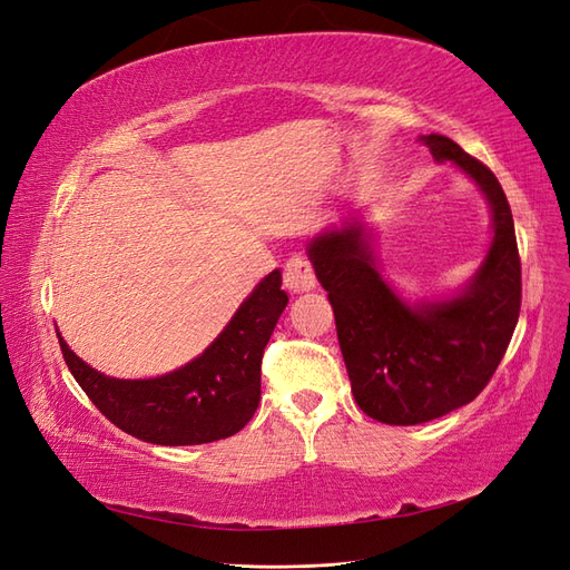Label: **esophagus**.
Masks as SVG:
<instances>
[{"mask_svg": "<svg viewBox=\"0 0 570 570\" xmlns=\"http://www.w3.org/2000/svg\"><path fill=\"white\" fill-rule=\"evenodd\" d=\"M283 285L295 292V295H299V292H308L316 287V273H314V266L306 262V258L302 256H295L289 258V262L285 264L283 268Z\"/></svg>", "mask_w": 570, "mask_h": 570, "instance_id": "esophagus-1", "label": "esophagus"}]
</instances>
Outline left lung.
I'll use <instances>...</instances> for the list:
<instances>
[{
  "instance_id": "obj_1",
  "label": "left lung",
  "mask_w": 570,
  "mask_h": 570,
  "mask_svg": "<svg viewBox=\"0 0 570 570\" xmlns=\"http://www.w3.org/2000/svg\"><path fill=\"white\" fill-rule=\"evenodd\" d=\"M421 140L438 161H454L473 178L492 209V247L461 295L404 304L377 273L368 235L354 216L308 245L333 304L354 400L387 425H419L473 402L507 354L521 314V256L502 185L450 137Z\"/></svg>"
}]
</instances>
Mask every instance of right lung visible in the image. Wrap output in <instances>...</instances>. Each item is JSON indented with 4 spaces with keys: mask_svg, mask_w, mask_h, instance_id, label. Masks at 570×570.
Wrapping results in <instances>:
<instances>
[{
    "mask_svg": "<svg viewBox=\"0 0 570 570\" xmlns=\"http://www.w3.org/2000/svg\"><path fill=\"white\" fill-rule=\"evenodd\" d=\"M281 271L268 273L202 356L151 381H118L61 354L90 402L124 433L166 446L204 444L243 430L262 400V358L287 306Z\"/></svg>",
    "mask_w": 570,
    "mask_h": 570,
    "instance_id": "right-lung-1",
    "label": "right lung"
}]
</instances>
